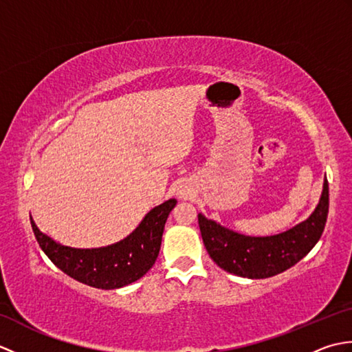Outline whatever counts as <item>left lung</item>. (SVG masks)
I'll list each match as a JSON object with an SVG mask.
<instances>
[{"label":"left lung","mask_w":352,"mask_h":352,"mask_svg":"<svg viewBox=\"0 0 352 352\" xmlns=\"http://www.w3.org/2000/svg\"><path fill=\"white\" fill-rule=\"evenodd\" d=\"M328 216V182H324L322 197L307 221L267 237H251L221 227L206 216L198 214L201 237L208 256L223 271L245 278H269L296 265L307 256L322 236Z\"/></svg>","instance_id":"left-lung-1"}]
</instances>
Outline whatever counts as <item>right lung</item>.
Wrapping results in <instances>:
<instances>
[{
	"label": "right lung",
	"mask_w": 352,
	"mask_h": 352,
	"mask_svg": "<svg viewBox=\"0 0 352 352\" xmlns=\"http://www.w3.org/2000/svg\"><path fill=\"white\" fill-rule=\"evenodd\" d=\"M175 204V199H169L154 207L129 237L106 248H69L41 233L33 221L32 227L42 251L71 278L96 289H119L139 280L153 267L164 223Z\"/></svg>",
	"instance_id": "1"
}]
</instances>
